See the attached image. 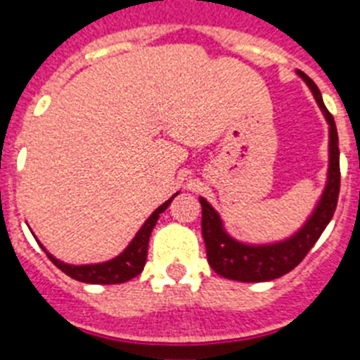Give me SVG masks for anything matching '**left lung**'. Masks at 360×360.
<instances>
[{"mask_svg":"<svg viewBox=\"0 0 360 360\" xmlns=\"http://www.w3.org/2000/svg\"><path fill=\"white\" fill-rule=\"evenodd\" d=\"M297 75L303 79L316 97L324 119L328 122V178L326 187L317 202L316 209L308 216L307 224L292 234L287 240L278 243L252 245L234 240L225 231L224 221L218 212L212 209L205 198H200L202 203V236L207 249V262L216 274L227 279L243 283H262L272 281L294 270L303 257L310 252L316 245L326 225L330 224L339 198L341 187V169H339V136H337L335 120L332 113L326 110L321 97L317 84L308 77L307 73L297 70Z\"/></svg>","mask_w":360,"mask_h":360,"instance_id":"left-lung-1","label":"left lung"}]
</instances>
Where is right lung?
<instances>
[{
	"mask_svg": "<svg viewBox=\"0 0 360 360\" xmlns=\"http://www.w3.org/2000/svg\"><path fill=\"white\" fill-rule=\"evenodd\" d=\"M176 195H173L167 202L162 203L160 207L155 209L153 214L144 221V225L139 229V232L135 234L131 243H129L119 256L110 259V262L91 263V265H68V263H63L59 262L57 257H53L52 254L39 243L41 249L46 252V256L50 257V262H52L57 269L63 270V272H65L66 276H70L72 279H77V281L82 283H90V285H119V283H126L129 281V279L135 278V276L141 274L142 270H144L146 259H148V243L153 227L157 225L158 216H160L165 209L169 207V203L173 202V198Z\"/></svg>",
	"mask_w": 360,
	"mask_h": 360,
	"instance_id": "add662e5",
	"label": "right lung"
}]
</instances>
